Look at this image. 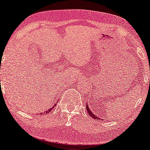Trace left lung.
<instances>
[{
	"mask_svg": "<svg viewBox=\"0 0 150 150\" xmlns=\"http://www.w3.org/2000/svg\"><path fill=\"white\" fill-rule=\"evenodd\" d=\"M86 109H87V113H89V116H90L91 117H92V118H94V119H98V120H100V118H99V117L96 116V115H94V113H93V112H92V111H91V110H90V108H89L88 104H87V106H86Z\"/></svg>",
	"mask_w": 150,
	"mask_h": 150,
	"instance_id": "8db88e82",
	"label": "left lung"
}]
</instances>
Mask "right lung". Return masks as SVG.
<instances>
[{"label": "right lung", "mask_w": 150, "mask_h": 150, "mask_svg": "<svg viewBox=\"0 0 150 150\" xmlns=\"http://www.w3.org/2000/svg\"><path fill=\"white\" fill-rule=\"evenodd\" d=\"M56 104H55V105H56ZM54 106H52V108H49V110H48V111H45V112H44V113H46V114H49V112H50V111H51V110H52L53 109V107H54ZM41 115H42V113H41Z\"/></svg>", "instance_id": "obj_1"}]
</instances>
